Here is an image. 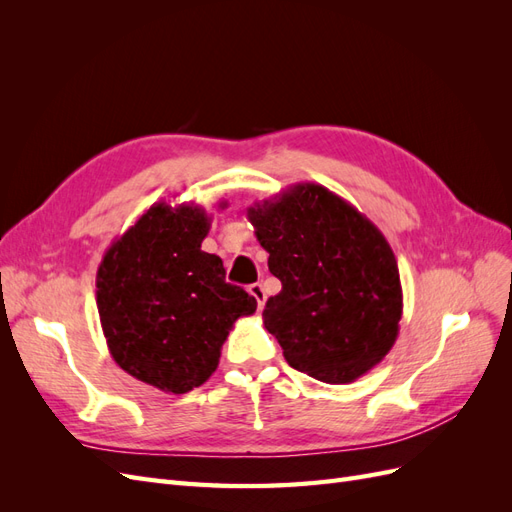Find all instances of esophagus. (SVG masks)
<instances>
[{"label":"esophagus","mask_w":512,"mask_h":512,"mask_svg":"<svg viewBox=\"0 0 512 512\" xmlns=\"http://www.w3.org/2000/svg\"><path fill=\"white\" fill-rule=\"evenodd\" d=\"M250 294H252V297L256 299L258 307L265 305V301H267V292H265V288H262V284H252V286H250Z\"/></svg>","instance_id":"esophagus-1"}]
</instances>
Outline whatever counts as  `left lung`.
Here are the masks:
<instances>
[{
    "label": "left lung",
    "instance_id": "obj_1",
    "mask_svg": "<svg viewBox=\"0 0 512 512\" xmlns=\"http://www.w3.org/2000/svg\"><path fill=\"white\" fill-rule=\"evenodd\" d=\"M269 271L282 282L265 329L290 367L348 384L393 348L404 294L389 241L342 196L297 183L247 209Z\"/></svg>",
    "mask_w": 512,
    "mask_h": 512
}]
</instances>
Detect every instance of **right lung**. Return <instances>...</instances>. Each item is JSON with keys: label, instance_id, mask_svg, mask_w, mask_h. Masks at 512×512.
Masks as SVG:
<instances>
[{"label": "right lung", "instance_id": "1", "mask_svg": "<svg viewBox=\"0 0 512 512\" xmlns=\"http://www.w3.org/2000/svg\"><path fill=\"white\" fill-rule=\"evenodd\" d=\"M209 226L203 207L156 203L98 267L96 303L111 356L164 393L205 384L235 322L256 312L252 294L226 284L222 258L200 250Z\"/></svg>", "mask_w": 512, "mask_h": 512}]
</instances>
